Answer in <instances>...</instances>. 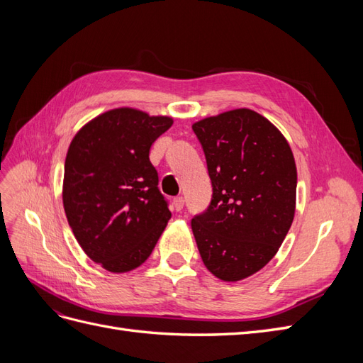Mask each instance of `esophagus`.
<instances>
[{"label":"esophagus","mask_w":363,"mask_h":363,"mask_svg":"<svg viewBox=\"0 0 363 363\" xmlns=\"http://www.w3.org/2000/svg\"><path fill=\"white\" fill-rule=\"evenodd\" d=\"M174 208L177 212H180L182 208H183V206H184V200H183V196H177V199H174Z\"/></svg>","instance_id":"34e87169"}]
</instances>
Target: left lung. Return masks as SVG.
I'll use <instances>...</instances> for the list:
<instances>
[{"label": "left lung", "mask_w": 363, "mask_h": 363, "mask_svg": "<svg viewBox=\"0 0 363 363\" xmlns=\"http://www.w3.org/2000/svg\"><path fill=\"white\" fill-rule=\"evenodd\" d=\"M203 147L212 201L191 227L206 268L239 281L276 256L295 215L296 167L280 130L250 108L192 125Z\"/></svg>", "instance_id": "8db88e82"}]
</instances>
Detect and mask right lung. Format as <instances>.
<instances>
[{"label":"right lung","instance_id":"add662e5","mask_svg":"<svg viewBox=\"0 0 363 363\" xmlns=\"http://www.w3.org/2000/svg\"><path fill=\"white\" fill-rule=\"evenodd\" d=\"M171 125L169 116L119 107L89 121L71 140L65 213L77 242L107 271L140 267L169 221L150 148Z\"/></svg>","mask_w":363,"mask_h":363}]
</instances>
